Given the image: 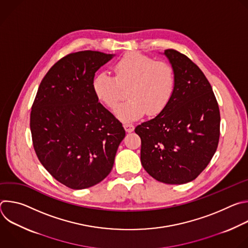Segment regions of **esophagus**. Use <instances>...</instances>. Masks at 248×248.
<instances>
[{
    "instance_id": "1",
    "label": "esophagus",
    "mask_w": 248,
    "mask_h": 248,
    "mask_svg": "<svg viewBox=\"0 0 248 248\" xmlns=\"http://www.w3.org/2000/svg\"><path fill=\"white\" fill-rule=\"evenodd\" d=\"M124 127L126 132H132L134 130V125L131 124L125 123V124H124Z\"/></svg>"
}]
</instances>
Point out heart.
<instances>
[{"mask_svg":"<svg viewBox=\"0 0 248 248\" xmlns=\"http://www.w3.org/2000/svg\"><path fill=\"white\" fill-rule=\"evenodd\" d=\"M114 69L116 78L108 72L97 74L92 80V90L100 102L115 109L124 98V89L130 87L128 97L131 100L115 111L123 122L136 121L147 111L151 115L159 114L174 92V70L166 62H155L133 52L119 60Z\"/></svg>","mask_w":248,"mask_h":248,"instance_id":"1","label":"heart"}]
</instances>
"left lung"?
<instances>
[{
    "label": "left lung",
    "mask_w": 248,
    "mask_h": 248,
    "mask_svg": "<svg viewBox=\"0 0 248 248\" xmlns=\"http://www.w3.org/2000/svg\"><path fill=\"white\" fill-rule=\"evenodd\" d=\"M175 75L166 107L134 129L141 138L140 160L158 182L183 185L195 180L214 156L220 137V111L201 69L186 56L166 50Z\"/></svg>",
    "instance_id": "1"
}]
</instances>
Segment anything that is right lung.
<instances>
[{"label":"right lung","instance_id":"add662e5","mask_svg":"<svg viewBox=\"0 0 248 248\" xmlns=\"http://www.w3.org/2000/svg\"><path fill=\"white\" fill-rule=\"evenodd\" d=\"M116 55L69 54L41 81L30 115L34 150L58 182L73 189L91 187L107 176L125 131L92 90L97 70Z\"/></svg>","mask_w":248,"mask_h":248}]
</instances>
